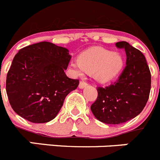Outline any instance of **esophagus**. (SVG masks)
Here are the masks:
<instances>
[{
	"instance_id": "esophagus-1",
	"label": "esophagus",
	"mask_w": 160,
	"mask_h": 160,
	"mask_svg": "<svg viewBox=\"0 0 160 160\" xmlns=\"http://www.w3.org/2000/svg\"><path fill=\"white\" fill-rule=\"evenodd\" d=\"M88 83H86V82H84V81H80V84H79V88H80V89H82V88H84L85 87H87L88 86Z\"/></svg>"
}]
</instances>
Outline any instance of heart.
<instances>
[{"instance_id": "1", "label": "heart", "mask_w": 160, "mask_h": 160, "mask_svg": "<svg viewBox=\"0 0 160 160\" xmlns=\"http://www.w3.org/2000/svg\"><path fill=\"white\" fill-rule=\"evenodd\" d=\"M124 66V59L118 52H111L102 47H93L85 50L79 59L71 62L73 72L82 75L92 72L94 78L100 83H107L118 77Z\"/></svg>"}]
</instances>
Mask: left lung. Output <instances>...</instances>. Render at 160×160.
I'll return each instance as SVG.
<instances>
[{
  "mask_svg": "<svg viewBox=\"0 0 160 160\" xmlns=\"http://www.w3.org/2000/svg\"><path fill=\"white\" fill-rule=\"evenodd\" d=\"M126 53V66L118 80L98 88V97L91 106L94 116L106 124L117 125L137 117L148 100L151 72L145 57L127 42L116 43Z\"/></svg>",
  "mask_w": 160,
  "mask_h": 160,
  "instance_id": "obj_1",
  "label": "left lung"
}]
</instances>
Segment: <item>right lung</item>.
<instances>
[{
    "mask_svg": "<svg viewBox=\"0 0 160 160\" xmlns=\"http://www.w3.org/2000/svg\"><path fill=\"white\" fill-rule=\"evenodd\" d=\"M68 50L41 42L19 50L6 78L10 105L18 115L34 123L53 120L65 97L79 85V80L65 72L71 59Z\"/></svg>",
    "mask_w": 160,
    "mask_h": 160,
    "instance_id": "obj_1",
    "label": "right lung"
}]
</instances>
